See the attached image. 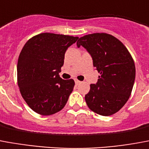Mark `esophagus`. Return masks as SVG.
I'll list each match as a JSON object with an SVG mask.
<instances>
[{"instance_id": "esophagus-1", "label": "esophagus", "mask_w": 149, "mask_h": 149, "mask_svg": "<svg viewBox=\"0 0 149 149\" xmlns=\"http://www.w3.org/2000/svg\"><path fill=\"white\" fill-rule=\"evenodd\" d=\"M75 83H76V84H80L81 82H80V80H77V79H76V80H75Z\"/></svg>"}]
</instances>
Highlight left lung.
Masks as SVG:
<instances>
[{
	"label": "left lung",
	"instance_id": "left-lung-1",
	"mask_svg": "<svg viewBox=\"0 0 149 149\" xmlns=\"http://www.w3.org/2000/svg\"><path fill=\"white\" fill-rule=\"evenodd\" d=\"M91 55L100 76L85 95L87 105L95 113L110 116L119 111L130 96L136 76L133 58L126 47L113 35L94 33L79 38Z\"/></svg>",
	"mask_w": 149,
	"mask_h": 149
}]
</instances>
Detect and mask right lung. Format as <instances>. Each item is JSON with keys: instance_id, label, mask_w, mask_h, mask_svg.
<instances>
[{"instance_id": "add662e5", "label": "right lung", "mask_w": 149, "mask_h": 149, "mask_svg": "<svg viewBox=\"0 0 149 149\" xmlns=\"http://www.w3.org/2000/svg\"><path fill=\"white\" fill-rule=\"evenodd\" d=\"M78 37L42 33L30 38L23 47L17 63L19 91L31 109L51 115L65 106L74 80L59 77L66 50Z\"/></svg>"}]
</instances>
